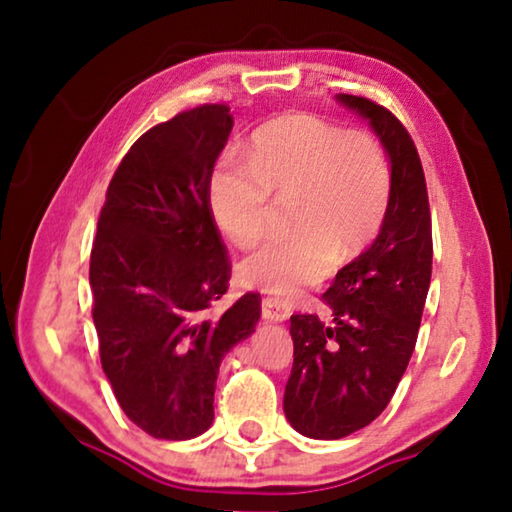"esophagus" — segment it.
<instances>
[{
  "label": "esophagus",
  "instance_id": "1",
  "mask_svg": "<svg viewBox=\"0 0 512 512\" xmlns=\"http://www.w3.org/2000/svg\"><path fill=\"white\" fill-rule=\"evenodd\" d=\"M261 310H263V317L268 321H286L291 317L289 305H284L282 300L277 298H263Z\"/></svg>",
  "mask_w": 512,
  "mask_h": 512
}]
</instances>
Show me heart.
<instances>
[{"label": "heart", "instance_id": "heart-1", "mask_svg": "<svg viewBox=\"0 0 512 512\" xmlns=\"http://www.w3.org/2000/svg\"><path fill=\"white\" fill-rule=\"evenodd\" d=\"M272 193L293 195L296 235L263 244L240 265L249 289L291 300L345 265L382 228L391 200V163L375 137L298 114L256 130L249 158H223L209 184V207L237 247L268 230Z\"/></svg>", "mask_w": 512, "mask_h": 512}]
</instances>
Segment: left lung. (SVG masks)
<instances>
[{
    "instance_id": "left-lung-1",
    "label": "left lung",
    "mask_w": 512,
    "mask_h": 512,
    "mask_svg": "<svg viewBox=\"0 0 512 512\" xmlns=\"http://www.w3.org/2000/svg\"><path fill=\"white\" fill-rule=\"evenodd\" d=\"M366 118L391 163L380 235L321 300L331 321L293 314L284 415L307 438L338 440L382 415L408 368L431 284V212L422 160L403 123L368 97L335 95Z\"/></svg>"
}]
</instances>
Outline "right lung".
Masks as SVG:
<instances>
[{"label":"right lung","mask_w":512,"mask_h":512,"mask_svg":"<svg viewBox=\"0 0 512 512\" xmlns=\"http://www.w3.org/2000/svg\"><path fill=\"white\" fill-rule=\"evenodd\" d=\"M233 130L202 104L144 132L114 172L90 251L100 361L132 424L188 440L214 422L219 366L254 333L261 296L226 312L230 261L209 207L214 163Z\"/></svg>","instance_id":"1"}]
</instances>
